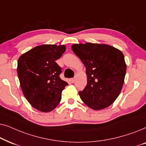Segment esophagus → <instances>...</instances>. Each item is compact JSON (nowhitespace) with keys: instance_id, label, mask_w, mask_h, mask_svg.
I'll list each match as a JSON object with an SVG mask.
<instances>
[{"instance_id":"obj_1","label":"esophagus","mask_w":146,"mask_h":146,"mask_svg":"<svg viewBox=\"0 0 146 146\" xmlns=\"http://www.w3.org/2000/svg\"><path fill=\"white\" fill-rule=\"evenodd\" d=\"M70 81H71L72 83H74V82H75L76 79L75 78H72V79H70Z\"/></svg>"}]
</instances>
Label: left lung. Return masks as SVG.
<instances>
[{
  "label": "left lung",
  "instance_id": "8db88e82",
  "mask_svg": "<svg viewBox=\"0 0 146 146\" xmlns=\"http://www.w3.org/2000/svg\"><path fill=\"white\" fill-rule=\"evenodd\" d=\"M72 50L86 67L87 84L79 92L84 103L94 110L112 104L121 92L126 64L122 52L105 44H74Z\"/></svg>",
  "mask_w": 146,
  "mask_h": 146
}]
</instances>
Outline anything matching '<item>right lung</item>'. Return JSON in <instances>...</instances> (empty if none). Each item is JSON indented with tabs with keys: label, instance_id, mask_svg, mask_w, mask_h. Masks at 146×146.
<instances>
[{
	"label": "right lung",
	"instance_id": "right-lung-1",
	"mask_svg": "<svg viewBox=\"0 0 146 146\" xmlns=\"http://www.w3.org/2000/svg\"><path fill=\"white\" fill-rule=\"evenodd\" d=\"M66 51L65 45L43 44L24 53L18 60L17 73L26 99L32 106L48 112L59 104L68 85L60 79L61 68L56 60Z\"/></svg>",
	"mask_w": 146,
	"mask_h": 146
}]
</instances>
